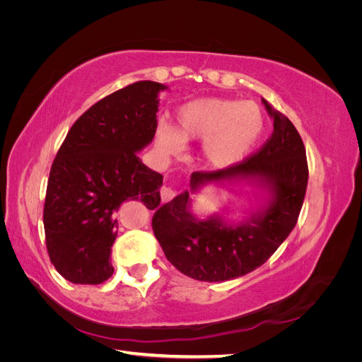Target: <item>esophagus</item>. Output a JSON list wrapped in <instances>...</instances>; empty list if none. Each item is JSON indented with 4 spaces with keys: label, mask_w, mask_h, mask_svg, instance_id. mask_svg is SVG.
<instances>
[{
    "label": "esophagus",
    "mask_w": 362,
    "mask_h": 362,
    "mask_svg": "<svg viewBox=\"0 0 362 362\" xmlns=\"http://www.w3.org/2000/svg\"><path fill=\"white\" fill-rule=\"evenodd\" d=\"M160 194H161V202L166 204L175 198V190L172 187H166V185H164V187H161L160 190Z\"/></svg>",
    "instance_id": "obj_1"
}]
</instances>
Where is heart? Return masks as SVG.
<instances>
[{
  "instance_id": "1",
  "label": "heart",
  "mask_w": 362,
  "mask_h": 362,
  "mask_svg": "<svg viewBox=\"0 0 362 362\" xmlns=\"http://www.w3.org/2000/svg\"><path fill=\"white\" fill-rule=\"evenodd\" d=\"M264 129L258 105L222 98H204L182 105L175 128L161 124L156 146L164 157L181 154L185 141L202 140L201 154L213 169H226L249 156Z\"/></svg>"
}]
</instances>
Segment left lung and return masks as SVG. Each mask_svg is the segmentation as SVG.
<instances>
[{
    "label": "left lung",
    "mask_w": 362,
    "mask_h": 362,
    "mask_svg": "<svg viewBox=\"0 0 362 362\" xmlns=\"http://www.w3.org/2000/svg\"><path fill=\"white\" fill-rule=\"evenodd\" d=\"M261 101L273 119V133L257 154L223 170L193 172L190 190L161 206L146 205L157 210L152 229L164 255L193 279L222 282L250 273L275 254L298 222L308 184L303 141L288 117ZM210 183L250 185L263 202L240 223L218 214L199 218L191 211L189 194Z\"/></svg>",
    "instance_id": "obj_1"
}]
</instances>
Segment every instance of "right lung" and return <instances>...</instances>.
Returning a JSON list of instances; mask_svg holds the SVG:
<instances>
[{"instance_id": "add662e5", "label": "right lung", "mask_w": 362, "mask_h": 362, "mask_svg": "<svg viewBox=\"0 0 362 362\" xmlns=\"http://www.w3.org/2000/svg\"><path fill=\"white\" fill-rule=\"evenodd\" d=\"M168 86L137 81L83 113L54 160L43 228L49 259L72 284H101L113 275L116 213L128 199L160 205L163 175L139 152L156 136L160 92Z\"/></svg>"}]
</instances>
